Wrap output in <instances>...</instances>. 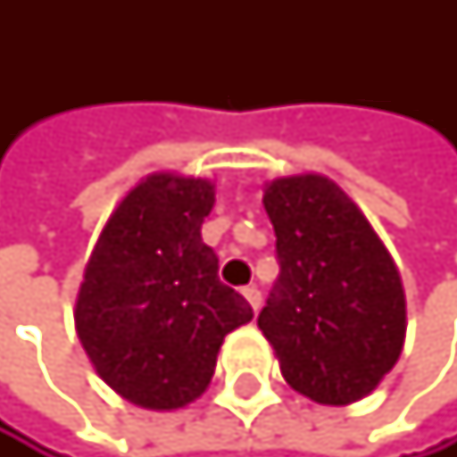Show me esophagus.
Segmentation results:
<instances>
[{
    "label": "esophagus",
    "mask_w": 457,
    "mask_h": 457,
    "mask_svg": "<svg viewBox=\"0 0 457 457\" xmlns=\"http://www.w3.org/2000/svg\"><path fill=\"white\" fill-rule=\"evenodd\" d=\"M244 295H246V302L252 304V310L257 312L260 304H262V293H260V287H257V285H246V287H244Z\"/></svg>",
    "instance_id": "obj_1"
}]
</instances>
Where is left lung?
Returning a JSON list of instances; mask_svg holds the SVG:
<instances>
[{
    "label": "left lung",
    "mask_w": 457,
    "mask_h": 457,
    "mask_svg": "<svg viewBox=\"0 0 457 457\" xmlns=\"http://www.w3.org/2000/svg\"><path fill=\"white\" fill-rule=\"evenodd\" d=\"M262 205L279 277L257 315L285 381L323 406H348L392 370L406 340L400 274L370 221L323 175L279 178Z\"/></svg>",
    "instance_id": "8db88e82"
}]
</instances>
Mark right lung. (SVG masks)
<instances>
[{"label": "right lung", "mask_w": 457, "mask_h": 457, "mask_svg": "<svg viewBox=\"0 0 457 457\" xmlns=\"http://www.w3.org/2000/svg\"><path fill=\"white\" fill-rule=\"evenodd\" d=\"M211 208V180L150 175L114 208L84 269L79 340L98 376L142 409L197 400L224 337L254 315L203 241Z\"/></svg>", "instance_id": "right-lung-1"}]
</instances>
